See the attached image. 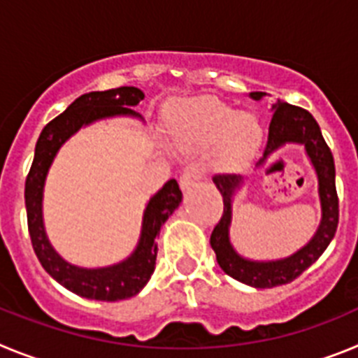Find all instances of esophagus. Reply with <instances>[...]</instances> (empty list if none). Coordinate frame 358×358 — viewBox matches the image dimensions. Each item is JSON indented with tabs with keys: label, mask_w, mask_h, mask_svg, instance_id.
<instances>
[{
	"label": "esophagus",
	"mask_w": 358,
	"mask_h": 358,
	"mask_svg": "<svg viewBox=\"0 0 358 358\" xmlns=\"http://www.w3.org/2000/svg\"><path fill=\"white\" fill-rule=\"evenodd\" d=\"M202 176H204V170L199 163H189L181 173V179H179V185L182 189H188L189 186H194L195 182L201 181Z\"/></svg>",
	"instance_id": "1"
}]
</instances>
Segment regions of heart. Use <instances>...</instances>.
I'll return each mask as SVG.
<instances>
[{
    "instance_id": "1",
    "label": "heart",
    "mask_w": 358,
    "mask_h": 358,
    "mask_svg": "<svg viewBox=\"0 0 358 358\" xmlns=\"http://www.w3.org/2000/svg\"><path fill=\"white\" fill-rule=\"evenodd\" d=\"M166 125L176 147L182 150L215 147V166L222 172L245 169L264 141V131L256 118L236 115L231 107L208 96L173 107Z\"/></svg>"
}]
</instances>
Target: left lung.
Segmentation results:
<instances>
[{
    "label": "left lung",
    "instance_id": "8db88e82",
    "mask_svg": "<svg viewBox=\"0 0 358 358\" xmlns=\"http://www.w3.org/2000/svg\"><path fill=\"white\" fill-rule=\"evenodd\" d=\"M252 100H262L265 93L255 91L249 93ZM273 120L268 125L267 147L256 166L260 169L285 145H301L306 157L317 177V195L321 202V220L314 236L297 249L294 255L280 260H251L240 255L229 238L231 222H233V201L242 185L245 182L243 176H215L213 182L222 194L224 213L220 222L211 233L210 243L217 255V262L227 276L242 281L255 289H273L285 285L303 274L310 265L317 260L330 245L339 224V199L335 189V163L331 150L322 138L321 129L314 116L301 107L290 106L278 100L273 106Z\"/></svg>",
    "mask_w": 358,
    "mask_h": 358
}]
</instances>
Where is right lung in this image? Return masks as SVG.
<instances>
[{
  "label": "right lung",
  "mask_w": 358,
  "mask_h": 358,
  "mask_svg": "<svg viewBox=\"0 0 358 358\" xmlns=\"http://www.w3.org/2000/svg\"><path fill=\"white\" fill-rule=\"evenodd\" d=\"M143 98V91L132 85H123L109 91H91L78 96L62 115L57 116L43 129L36 145L34 163L27 177L24 204H27L28 231H30L34 251L44 271L57 283L87 299H96V301L129 299L147 285L156 268V236L159 235L161 227L169 220L170 215L181 204V189L176 179H170L154 197H150L143 211L140 240L136 243L134 251L125 260L107 267L87 268L69 264L53 249L46 235L43 218L44 182L57 152L61 150L62 145L73 134H77L82 127H87L91 123L116 118V116H129L143 122L140 113L131 109L138 106Z\"/></svg>",
  "instance_id": "right-lung-1"
}]
</instances>
